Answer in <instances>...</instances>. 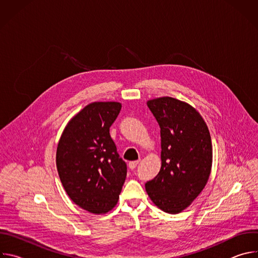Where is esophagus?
<instances>
[{"instance_id": "1", "label": "esophagus", "mask_w": 258, "mask_h": 258, "mask_svg": "<svg viewBox=\"0 0 258 258\" xmlns=\"http://www.w3.org/2000/svg\"><path fill=\"white\" fill-rule=\"evenodd\" d=\"M139 164V160H134V161H130L128 162V167L133 170L136 168V166Z\"/></svg>"}]
</instances>
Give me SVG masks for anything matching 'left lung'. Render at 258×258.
<instances>
[{"instance_id": "left-lung-1", "label": "left lung", "mask_w": 258, "mask_h": 258, "mask_svg": "<svg viewBox=\"0 0 258 258\" xmlns=\"http://www.w3.org/2000/svg\"><path fill=\"white\" fill-rule=\"evenodd\" d=\"M147 105L160 127L161 168L146 182V191L158 208L175 214L197 198L208 180L210 134L199 112L185 102L162 97Z\"/></svg>"}]
</instances>
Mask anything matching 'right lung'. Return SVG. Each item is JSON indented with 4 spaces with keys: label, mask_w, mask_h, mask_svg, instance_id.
I'll return each mask as SVG.
<instances>
[{
    "label": "right lung",
    "mask_w": 258,
    "mask_h": 258,
    "mask_svg": "<svg viewBox=\"0 0 258 258\" xmlns=\"http://www.w3.org/2000/svg\"><path fill=\"white\" fill-rule=\"evenodd\" d=\"M120 109L117 102L89 104L68 122L57 147V169L67 195L91 213L111 210L126 177V163L109 134Z\"/></svg>",
    "instance_id": "right-lung-1"
}]
</instances>
